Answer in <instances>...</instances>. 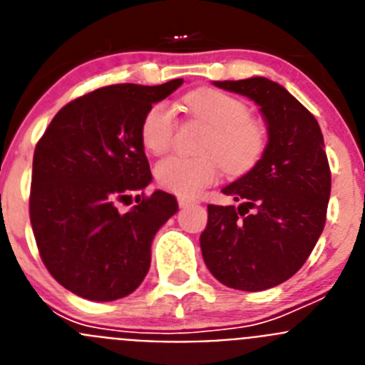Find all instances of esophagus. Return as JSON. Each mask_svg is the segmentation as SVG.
Here are the masks:
<instances>
[{
  "mask_svg": "<svg viewBox=\"0 0 365 365\" xmlns=\"http://www.w3.org/2000/svg\"><path fill=\"white\" fill-rule=\"evenodd\" d=\"M177 202H179V206H180V208H182V206H188V205H192V202H195V199L179 197V199H177Z\"/></svg>",
  "mask_w": 365,
  "mask_h": 365,
  "instance_id": "1",
  "label": "esophagus"
}]
</instances>
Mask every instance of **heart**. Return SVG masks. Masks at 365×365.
I'll return each instance as SVG.
<instances>
[{"label": "heart", "mask_w": 365, "mask_h": 365, "mask_svg": "<svg viewBox=\"0 0 365 365\" xmlns=\"http://www.w3.org/2000/svg\"><path fill=\"white\" fill-rule=\"evenodd\" d=\"M192 118L210 128L202 140L201 157L172 155L155 166L160 188L177 195H197L214 185L221 173L220 163L230 175H245L257 166L269 148V128L250 115L247 102L214 87H201L185 96ZM179 120L168 102H157L146 111L140 124V140L155 155L170 150Z\"/></svg>", "instance_id": "obj_1"}]
</instances>
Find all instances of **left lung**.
I'll return each mask as SVG.
<instances>
[{
    "label": "left lung",
    "instance_id": "obj_1",
    "mask_svg": "<svg viewBox=\"0 0 365 365\" xmlns=\"http://www.w3.org/2000/svg\"><path fill=\"white\" fill-rule=\"evenodd\" d=\"M252 98L269 124V148L247 175L222 188L241 201L208 205L201 234L206 267L222 285L265 291L294 276L311 256L327 219L331 168L311 111L263 76L215 82Z\"/></svg>",
    "mask_w": 365,
    "mask_h": 365
}]
</instances>
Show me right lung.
Wrapping results in <instances>:
<instances>
[{
    "label": "right lung",
    "mask_w": 365,
    "mask_h": 365,
    "mask_svg": "<svg viewBox=\"0 0 365 365\" xmlns=\"http://www.w3.org/2000/svg\"><path fill=\"white\" fill-rule=\"evenodd\" d=\"M180 83L100 87L63 106L38 140L29 215L43 265L67 291L111 302L143 283L153 235L179 205L172 193H144L151 172L140 124ZM135 191L138 205L120 212Z\"/></svg>",
    "instance_id": "1"
}]
</instances>
